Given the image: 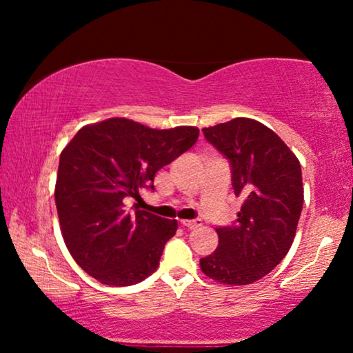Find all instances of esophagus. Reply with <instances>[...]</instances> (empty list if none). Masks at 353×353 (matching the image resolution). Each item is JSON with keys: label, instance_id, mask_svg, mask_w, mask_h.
<instances>
[{"label": "esophagus", "instance_id": "obj_1", "mask_svg": "<svg viewBox=\"0 0 353 353\" xmlns=\"http://www.w3.org/2000/svg\"><path fill=\"white\" fill-rule=\"evenodd\" d=\"M181 225L185 226L186 230H196L201 226L199 220H181Z\"/></svg>", "mask_w": 353, "mask_h": 353}]
</instances>
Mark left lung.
<instances>
[{
  "label": "left lung",
  "mask_w": 353,
  "mask_h": 353,
  "mask_svg": "<svg viewBox=\"0 0 353 353\" xmlns=\"http://www.w3.org/2000/svg\"><path fill=\"white\" fill-rule=\"evenodd\" d=\"M202 132L230 161L234 194L244 202L238 223L216 228L219 248L201 259V270L220 284H252L294 243L303 204L301 162L272 128L254 119L236 117Z\"/></svg>",
  "instance_id": "left-lung-1"
}]
</instances>
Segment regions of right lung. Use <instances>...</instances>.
<instances>
[{
  "mask_svg": "<svg viewBox=\"0 0 353 353\" xmlns=\"http://www.w3.org/2000/svg\"><path fill=\"white\" fill-rule=\"evenodd\" d=\"M196 127L149 128L125 117L85 125L62 149L54 199L62 238L80 268L108 286H132L156 272L176 220L128 214L123 197L154 190L163 165L192 148Z\"/></svg>",
  "mask_w": 353,
  "mask_h": 353,
  "instance_id": "1",
  "label": "right lung"
}]
</instances>
